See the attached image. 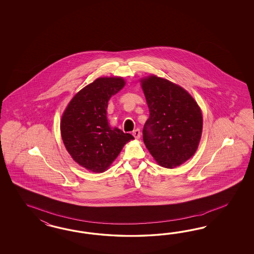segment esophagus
Wrapping results in <instances>:
<instances>
[{
	"instance_id": "obj_1",
	"label": "esophagus",
	"mask_w": 254,
	"mask_h": 254,
	"mask_svg": "<svg viewBox=\"0 0 254 254\" xmlns=\"http://www.w3.org/2000/svg\"><path fill=\"white\" fill-rule=\"evenodd\" d=\"M132 135L135 137V138H140V131L139 129H135L132 132Z\"/></svg>"
}]
</instances>
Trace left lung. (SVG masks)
Returning <instances> with one entry per match:
<instances>
[{"mask_svg": "<svg viewBox=\"0 0 254 254\" xmlns=\"http://www.w3.org/2000/svg\"><path fill=\"white\" fill-rule=\"evenodd\" d=\"M150 116L142 137L155 161L173 169L195 153L202 133V114L192 96L159 77L141 80Z\"/></svg>", "mask_w": 254, "mask_h": 254, "instance_id": "obj_1", "label": "left lung"}]
</instances>
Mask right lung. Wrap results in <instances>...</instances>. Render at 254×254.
Segmentation results:
<instances>
[{
	"mask_svg": "<svg viewBox=\"0 0 254 254\" xmlns=\"http://www.w3.org/2000/svg\"><path fill=\"white\" fill-rule=\"evenodd\" d=\"M124 85L121 77L98 78L77 93L62 116L64 145L74 161L92 172L106 170L124 145L134 138L108 124V101Z\"/></svg>",
	"mask_w": 254,
	"mask_h": 254,
	"instance_id": "add662e5",
	"label": "right lung"
}]
</instances>
